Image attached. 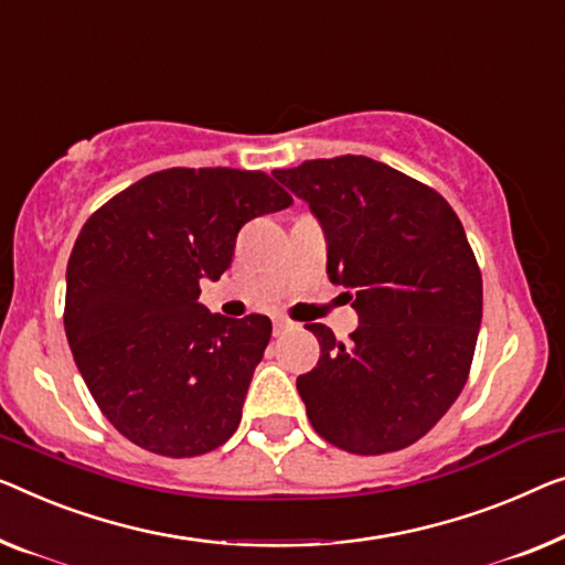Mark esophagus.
Returning a JSON list of instances; mask_svg holds the SVG:
<instances>
[{
  "instance_id": "34e87169",
  "label": "esophagus",
  "mask_w": 565,
  "mask_h": 565,
  "mask_svg": "<svg viewBox=\"0 0 565 565\" xmlns=\"http://www.w3.org/2000/svg\"><path fill=\"white\" fill-rule=\"evenodd\" d=\"M289 327H291L289 319H284V317H276L274 319V334L276 337H281L286 330H289Z\"/></svg>"
}]
</instances>
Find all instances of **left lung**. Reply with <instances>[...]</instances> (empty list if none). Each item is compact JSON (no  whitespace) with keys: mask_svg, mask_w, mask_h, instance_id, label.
Masks as SVG:
<instances>
[{"mask_svg":"<svg viewBox=\"0 0 565 565\" xmlns=\"http://www.w3.org/2000/svg\"><path fill=\"white\" fill-rule=\"evenodd\" d=\"M274 177L322 223L327 274L360 317L348 344L309 324L322 355L297 391L311 426L350 454L406 449L459 398L475 358L482 274L461 221L428 184L370 157Z\"/></svg>","mask_w":565,"mask_h":565,"instance_id":"8db88e82","label":"left lung"}]
</instances>
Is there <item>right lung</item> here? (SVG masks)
Segmentation results:
<instances>
[{
	"label": "right lung",
	"mask_w": 565,
	"mask_h": 565,
	"mask_svg": "<svg viewBox=\"0 0 565 565\" xmlns=\"http://www.w3.org/2000/svg\"><path fill=\"white\" fill-rule=\"evenodd\" d=\"M291 205L266 172L172 167L134 182L81 228L65 286V334L100 414L159 457H200L241 424L271 319L200 305L238 231Z\"/></svg>",
	"instance_id": "1"
}]
</instances>
